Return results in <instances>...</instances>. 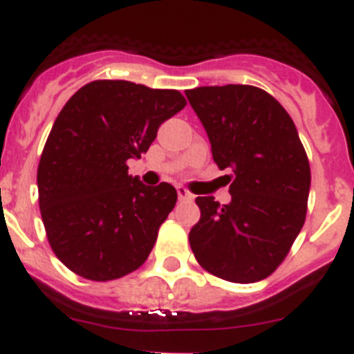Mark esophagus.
<instances>
[{"label":"esophagus","mask_w":354,"mask_h":354,"mask_svg":"<svg viewBox=\"0 0 354 354\" xmlns=\"http://www.w3.org/2000/svg\"><path fill=\"white\" fill-rule=\"evenodd\" d=\"M177 195H179L180 202H192V200H193V195L187 192L184 186H177Z\"/></svg>","instance_id":"esophagus-1"}]
</instances>
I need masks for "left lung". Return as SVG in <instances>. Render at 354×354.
I'll list each match as a JSON object with an SVG mask.
<instances>
[{
  "label": "left lung",
  "instance_id": "8db88e82",
  "mask_svg": "<svg viewBox=\"0 0 354 354\" xmlns=\"http://www.w3.org/2000/svg\"><path fill=\"white\" fill-rule=\"evenodd\" d=\"M186 97L207 131L212 158L232 168V202L198 196L189 232L196 262L227 282L253 283L282 264L306 218L310 165L292 118L252 84L198 86Z\"/></svg>",
  "mask_w": 354,
  "mask_h": 354
}]
</instances>
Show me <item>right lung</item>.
<instances>
[{
	"mask_svg": "<svg viewBox=\"0 0 354 354\" xmlns=\"http://www.w3.org/2000/svg\"><path fill=\"white\" fill-rule=\"evenodd\" d=\"M184 106L179 90L97 80L62 108L37 186L49 246L72 273L109 282L147 261L177 192L168 183L142 184L127 161L142 158L158 127Z\"/></svg>",
	"mask_w": 354,
	"mask_h": 354,
	"instance_id": "obj_1",
	"label": "right lung"
}]
</instances>
